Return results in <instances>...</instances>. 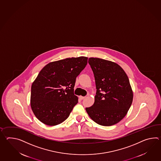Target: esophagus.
Masks as SVG:
<instances>
[{"mask_svg": "<svg viewBox=\"0 0 161 161\" xmlns=\"http://www.w3.org/2000/svg\"><path fill=\"white\" fill-rule=\"evenodd\" d=\"M85 97H82V96H80L79 97V98H80V100H83L84 99H85Z\"/></svg>", "mask_w": 161, "mask_h": 161, "instance_id": "esophagus-1", "label": "esophagus"}]
</instances>
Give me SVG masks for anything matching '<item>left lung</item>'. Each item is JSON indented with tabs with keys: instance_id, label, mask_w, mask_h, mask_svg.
<instances>
[{
	"instance_id": "8db88e82",
	"label": "left lung",
	"mask_w": 161,
	"mask_h": 161,
	"mask_svg": "<svg viewBox=\"0 0 161 161\" xmlns=\"http://www.w3.org/2000/svg\"><path fill=\"white\" fill-rule=\"evenodd\" d=\"M97 93L91 107H86L89 117L99 125L111 126L124 118L133 101L128 77L118 64L97 58H90Z\"/></svg>"
}]
</instances>
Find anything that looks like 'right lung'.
I'll return each mask as SVG.
<instances>
[{
    "label": "right lung",
    "instance_id": "right-lung-1",
    "mask_svg": "<svg viewBox=\"0 0 161 161\" xmlns=\"http://www.w3.org/2000/svg\"><path fill=\"white\" fill-rule=\"evenodd\" d=\"M88 58H66L47 64L31 87V106L36 118L49 126L69 117L78 97L74 94L76 77L85 68Z\"/></svg>",
    "mask_w": 161,
    "mask_h": 161
}]
</instances>
